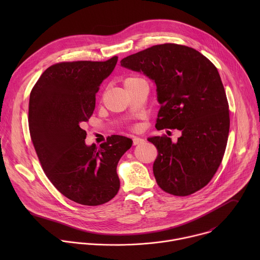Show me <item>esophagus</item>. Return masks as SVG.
<instances>
[{
  "mask_svg": "<svg viewBox=\"0 0 260 260\" xmlns=\"http://www.w3.org/2000/svg\"><path fill=\"white\" fill-rule=\"evenodd\" d=\"M142 143H144V139L139 138V137H133V144L134 145H140Z\"/></svg>",
  "mask_w": 260,
  "mask_h": 260,
  "instance_id": "obj_1",
  "label": "esophagus"
}]
</instances>
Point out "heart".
<instances>
[{"label": "heart", "instance_id": "heart-1", "mask_svg": "<svg viewBox=\"0 0 260 260\" xmlns=\"http://www.w3.org/2000/svg\"><path fill=\"white\" fill-rule=\"evenodd\" d=\"M138 80H140V78L128 77V78H126V79L123 81V85H124V87H125V86H127L128 84H131V83H133V82H136V81H138Z\"/></svg>", "mask_w": 260, "mask_h": 260}]
</instances>
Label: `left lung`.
Here are the masks:
<instances>
[{"label": "left lung", "mask_w": 260, "mask_h": 260, "mask_svg": "<svg viewBox=\"0 0 260 260\" xmlns=\"http://www.w3.org/2000/svg\"><path fill=\"white\" fill-rule=\"evenodd\" d=\"M156 84L160 109L155 127L179 129L148 139L157 149L153 174L166 192L186 197L205 187L223 158L230 110L217 68L198 50L173 43L154 45L121 59Z\"/></svg>", "instance_id": "left-lung-1"}]
</instances>
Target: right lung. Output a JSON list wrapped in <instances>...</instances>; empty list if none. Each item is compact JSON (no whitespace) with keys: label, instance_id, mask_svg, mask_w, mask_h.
Segmentation results:
<instances>
[{"label":"right lung","instance_id":"obj_1","mask_svg":"<svg viewBox=\"0 0 260 260\" xmlns=\"http://www.w3.org/2000/svg\"><path fill=\"white\" fill-rule=\"evenodd\" d=\"M117 59L52 64L29 94V134L45 175L62 196L85 206L103 205L117 194L116 168L133 144L113 135L100 147L87 146L81 127L92 115L95 93Z\"/></svg>","mask_w":260,"mask_h":260}]
</instances>
